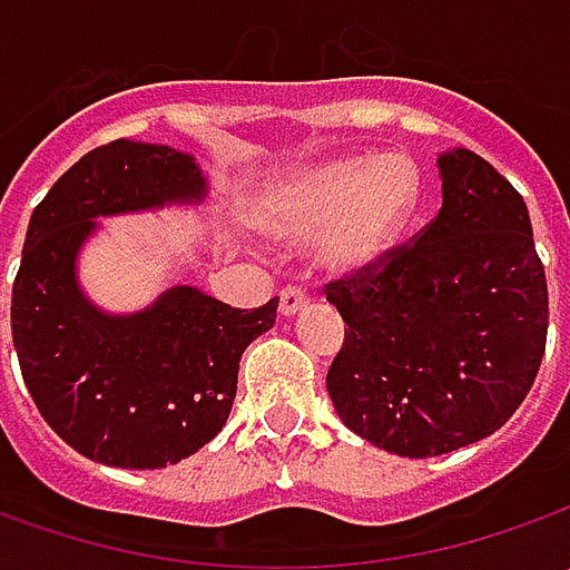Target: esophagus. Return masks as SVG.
I'll return each instance as SVG.
<instances>
[{
  "mask_svg": "<svg viewBox=\"0 0 570 570\" xmlns=\"http://www.w3.org/2000/svg\"><path fill=\"white\" fill-rule=\"evenodd\" d=\"M307 304H311V297L304 295L301 288H285V292L278 295V311H282L285 317H292L297 311H307Z\"/></svg>",
  "mask_w": 570,
  "mask_h": 570,
  "instance_id": "1",
  "label": "esophagus"
}]
</instances>
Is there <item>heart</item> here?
I'll return each instance as SVG.
<instances>
[{
  "label": "heart",
  "instance_id": "obj_1",
  "mask_svg": "<svg viewBox=\"0 0 570 570\" xmlns=\"http://www.w3.org/2000/svg\"><path fill=\"white\" fill-rule=\"evenodd\" d=\"M419 167L403 155L336 158L288 180L266 206V228L317 242L330 273H358L396 244L419 208Z\"/></svg>",
  "mask_w": 570,
  "mask_h": 570
}]
</instances>
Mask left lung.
I'll use <instances>...</instances> for the list:
<instances>
[{
	"instance_id": "obj_1",
	"label": "left lung",
	"mask_w": 570,
	"mask_h": 570,
	"mask_svg": "<svg viewBox=\"0 0 570 570\" xmlns=\"http://www.w3.org/2000/svg\"><path fill=\"white\" fill-rule=\"evenodd\" d=\"M438 167V218L326 285L348 326L326 374L330 400L358 438L412 460L504 425L537 381L549 333L523 196L466 148Z\"/></svg>"
}]
</instances>
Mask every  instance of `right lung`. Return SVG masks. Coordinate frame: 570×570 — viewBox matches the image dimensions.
I'll use <instances>...</instances> for the list:
<instances>
[{"instance_id":"right-lung-1","label":"right lung","mask_w":570,"mask_h":570,"mask_svg":"<svg viewBox=\"0 0 570 570\" xmlns=\"http://www.w3.org/2000/svg\"><path fill=\"white\" fill-rule=\"evenodd\" d=\"M206 177L170 145L117 139L78 158L33 208L11 285V340L33 405L81 456L161 470L228 422L240 355L273 330L278 297L228 307L174 285L139 314H104L76 278L100 215L199 203Z\"/></svg>"}]
</instances>
